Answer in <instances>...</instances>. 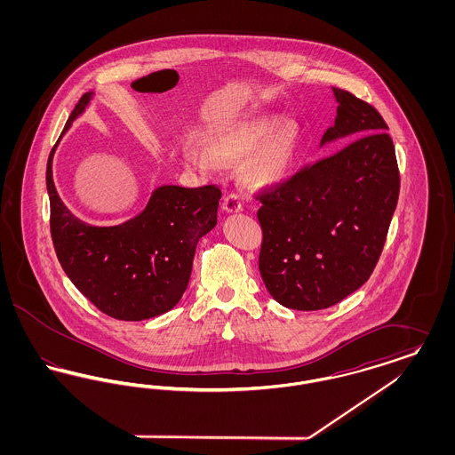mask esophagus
Listing matches in <instances>:
<instances>
[{
    "instance_id": "34e87169",
    "label": "esophagus",
    "mask_w": 455,
    "mask_h": 455,
    "mask_svg": "<svg viewBox=\"0 0 455 455\" xmlns=\"http://www.w3.org/2000/svg\"><path fill=\"white\" fill-rule=\"evenodd\" d=\"M223 210L227 212V213H238V212H242L243 210V206H242V201H240V197L237 195H227L223 197Z\"/></svg>"
}]
</instances>
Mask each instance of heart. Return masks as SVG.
Segmentation results:
<instances>
[{"label":"heart","instance_id":"b5f03b06","mask_svg":"<svg viewBox=\"0 0 455 455\" xmlns=\"http://www.w3.org/2000/svg\"><path fill=\"white\" fill-rule=\"evenodd\" d=\"M208 147L221 162L243 160L245 180L256 188H273L293 171L299 153V131L275 114L254 116L215 131ZM186 160L199 169H213L215 159L195 141L184 147Z\"/></svg>","mask_w":455,"mask_h":455}]
</instances>
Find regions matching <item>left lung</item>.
<instances>
[{
	"instance_id": "left-lung-1",
	"label": "left lung",
	"mask_w": 455,
	"mask_h": 455,
	"mask_svg": "<svg viewBox=\"0 0 455 455\" xmlns=\"http://www.w3.org/2000/svg\"><path fill=\"white\" fill-rule=\"evenodd\" d=\"M321 145L350 141L262 189L259 271L271 297L293 310H321L356 291L382 254L399 197V169L379 110L347 90Z\"/></svg>"
}]
</instances>
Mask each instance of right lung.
Here are the masks:
<instances>
[{
    "label": "right lung",
    "mask_w": 455,
    "mask_h": 455,
    "mask_svg": "<svg viewBox=\"0 0 455 455\" xmlns=\"http://www.w3.org/2000/svg\"><path fill=\"white\" fill-rule=\"evenodd\" d=\"M85 93L66 121L65 132L85 110ZM52 155L45 184L51 237L66 276L100 312L119 321H143L173 308L191 278L197 240L217 225V186H162L147 208L116 227L80 221L52 182Z\"/></svg>",
    "instance_id": "right-lung-1"
}]
</instances>
